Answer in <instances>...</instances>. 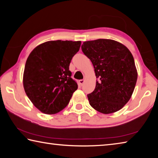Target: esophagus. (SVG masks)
I'll use <instances>...</instances> for the list:
<instances>
[{"mask_svg": "<svg viewBox=\"0 0 158 158\" xmlns=\"http://www.w3.org/2000/svg\"><path fill=\"white\" fill-rule=\"evenodd\" d=\"M84 82H85L84 79H81V80H79V84L81 85H82L83 84H84Z\"/></svg>", "mask_w": 158, "mask_h": 158, "instance_id": "esophagus-1", "label": "esophagus"}]
</instances>
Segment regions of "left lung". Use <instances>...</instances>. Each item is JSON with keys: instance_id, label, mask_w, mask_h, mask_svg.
<instances>
[{"instance_id": "8db88e82", "label": "left lung", "mask_w": 158, "mask_h": 158, "mask_svg": "<svg viewBox=\"0 0 158 158\" xmlns=\"http://www.w3.org/2000/svg\"><path fill=\"white\" fill-rule=\"evenodd\" d=\"M81 49L98 79L95 90L87 95L90 106L105 114L119 111L130 100L137 83L132 54L125 45L109 39L84 42Z\"/></svg>"}]
</instances>
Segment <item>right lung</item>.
Masks as SVG:
<instances>
[{
    "instance_id": "1",
    "label": "right lung",
    "mask_w": 158,
    "mask_h": 158,
    "mask_svg": "<svg viewBox=\"0 0 158 158\" xmlns=\"http://www.w3.org/2000/svg\"><path fill=\"white\" fill-rule=\"evenodd\" d=\"M81 41H48L37 46L26 60L23 84L26 95L42 113L55 114L66 107L78 88L69 63Z\"/></svg>"
}]
</instances>
